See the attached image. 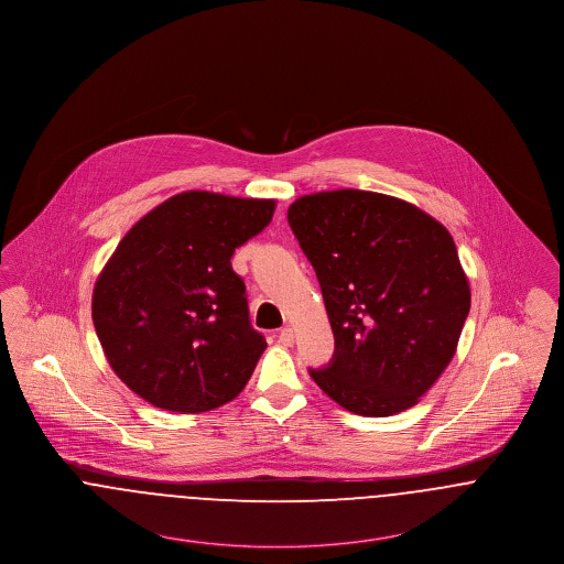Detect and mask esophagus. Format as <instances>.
Returning a JSON list of instances; mask_svg holds the SVG:
<instances>
[{
  "label": "esophagus",
  "instance_id": "obj_1",
  "mask_svg": "<svg viewBox=\"0 0 564 564\" xmlns=\"http://www.w3.org/2000/svg\"><path fill=\"white\" fill-rule=\"evenodd\" d=\"M279 343L283 347H292L294 345V330L292 328H283V330L279 332Z\"/></svg>",
  "mask_w": 564,
  "mask_h": 564
}]
</instances>
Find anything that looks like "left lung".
Returning a JSON list of instances; mask_svg holds the SVG:
<instances>
[{"mask_svg": "<svg viewBox=\"0 0 564 564\" xmlns=\"http://www.w3.org/2000/svg\"><path fill=\"white\" fill-rule=\"evenodd\" d=\"M288 221L334 332L330 365L308 368L313 381L366 417L417 404L452 362L470 308L452 234L404 199L360 189L302 196Z\"/></svg>", "mask_w": 564, "mask_h": 564, "instance_id": "1", "label": "left lung"}]
</instances>
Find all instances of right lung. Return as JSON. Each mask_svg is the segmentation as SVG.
Returning a JSON list of instances; mask_svg holds the SVG:
<instances>
[{"label": "right lung", "mask_w": 564, "mask_h": 564, "mask_svg": "<svg viewBox=\"0 0 564 564\" xmlns=\"http://www.w3.org/2000/svg\"><path fill=\"white\" fill-rule=\"evenodd\" d=\"M274 199L183 192L147 213L104 265L91 315L108 365L153 406L217 409L242 392L265 338L253 330L234 251Z\"/></svg>", "instance_id": "obj_1"}]
</instances>
